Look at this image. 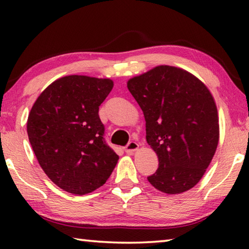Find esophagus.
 <instances>
[{"instance_id": "1", "label": "esophagus", "mask_w": 249, "mask_h": 249, "mask_svg": "<svg viewBox=\"0 0 249 249\" xmlns=\"http://www.w3.org/2000/svg\"><path fill=\"white\" fill-rule=\"evenodd\" d=\"M138 146H140V145H138V142H134V141H130V142H128V144L125 146V151L127 154L132 155L138 149Z\"/></svg>"}]
</instances>
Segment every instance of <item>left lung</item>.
Wrapping results in <instances>:
<instances>
[{
  "label": "left lung",
  "instance_id": "1",
  "mask_svg": "<svg viewBox=\"0 0 249 249\" xmlns=\"http://www.w3.org/2000/svg\"><path fill=\"white\" fill-rule=\"evenodd\" d=\"M146 121V140L158 156L147 177L157 190L177 195L199 182L218 144L217 108L203 83L185 70L158 66L127 82Z\"/></svg>",
  "mask_w": 249,
  "mask_h": 249
}]
</instances>
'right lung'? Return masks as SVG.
Returning <instances> with one entry per match:
<instances>
[{
  "mask_svg": "<svg viewBox=\"0 0 249 249\" xmlns=\"http://www.w3.org/2000/svg\"><path fill=\"white\" fill-rule=\"evenodd\" d=\"M113 88L109 79L67 75L33 105L27 134L48 178L73 195H86L109 178L119 156L104 138L99 107Z\"/></svg>",
  "mask_w": 249,
  "mask_h": 249,
  "instance_id": "obj_1",
  "label": "right lung"
}]
</instances>
